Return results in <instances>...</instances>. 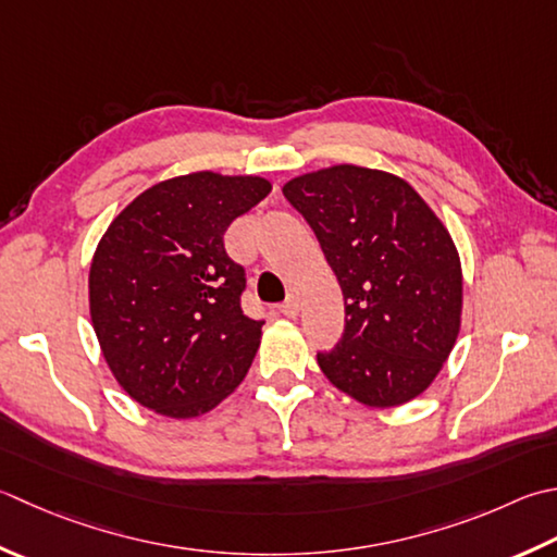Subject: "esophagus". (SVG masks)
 <instances>
[{
    "label": "esophagus",
    "instance_id": "34e87169",
    "mask_svg": "<svg viewBox=\"0 0 557 557\" xmlns=\"http://www.w3.org/2000/svg\"><path fill=\"white\" fill-rule=\"evenodd\" d=\"M280 311L287 315V319H294V315L299 313V301H297V297H287L285 301L280 304Z\"/></svg>",
    "mask_w": 557,
    "mask_h": 557
}]
</instances>
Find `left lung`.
Listing matches in <instances>:
<instances>
[{"label":"left lung","mask_w":557,"mask_h":557,"mask_svg":"<svg viewBox=\"0 0 557 557\" xmlns=\"http://www.w3.org/2000/svg\"><path fill=\"white\" fill-rule=\"evenodd\" d=\"M285 198L341 282L345 331L319 367L372 408L428 388L461 329V260L440 216L394 173L352 166L292 178Z\"/></svg>","instance_id":"left-lung-1"}]
</instances>
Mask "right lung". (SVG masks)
Wrapping results in <instances>:
<instances>
[{"label": "right lung", "mask_w": 557, "mask_h": 557, "mask_svg": "<svg viewBox=\"0 0 557 557\" xmlns=\"http://www.w3.org/2000/svg\"><path fill=\"white\" fill-rule=\"evenodd\" d=\"M272 185L198 171L129 202L91 260V323L117 384L166 418L212 410L242 384L263 321L242 309L246 270L224 232Z\"/></svg>", "instance_id": "obj_1"}]
</instances>
